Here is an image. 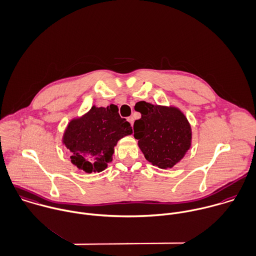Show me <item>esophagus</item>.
Returning a JSON list of instances; mask_svg holds the SVG:
<instances>
[{
  "label": "esophagus",
  "mask_w": 256,
  "mask_h": 256,
  "mask_svg": "<svg viewBox=\"0 0 256 256\" xmlns=\"http://www.w3.org/2000/svg\"><path fill=\"white\" fill-rule=\"evenodd\" d=\"M127 120H128V121H129V122H130V124H131V126H132V127H133V123H134V118H133V117H132V116H131V117H128V118H127Z\"/></svg>",
  "instance_id": "34e87169"
}]
</instances>
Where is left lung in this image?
Masks as SVG:
<instances>
[{"instance_id": "left-lung-1", "label": "left lung", "mask_w": 256, "mask_h": 256, "mask_svg": "<svg viewBox=\"0 0 256 256\" xmlns=\"http://www.w3.org/2000/svg\"><path fill=\"white\" fill-rule=\"evenodd\" d=\"M141 118L134 122V137L147 161L160 169L172 168L192 144V128L176 107L142 101Z\"/></svg>"}]
</instances>
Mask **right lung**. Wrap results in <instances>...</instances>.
Listing matches in <instances>:
<instances>
[{
    "instance_id": "add662e5",
    "label": "right lung",
    "mask_w": 256,
    "mask_h": 256,
    "mask_svg": "<svg viewBox=\"0 0 256 256\" xmlns=\"http://www.w3.org/2000/svg\"><path fill=\"white\" fill-rule=\"evenodd\" d=\"M132 133L130 123L120 117L116 105L92 106L84 115L68 123L62 143L74 166L88 174L99 172L112 161L117 142Z\"/></svg>"
}]
</instances>
